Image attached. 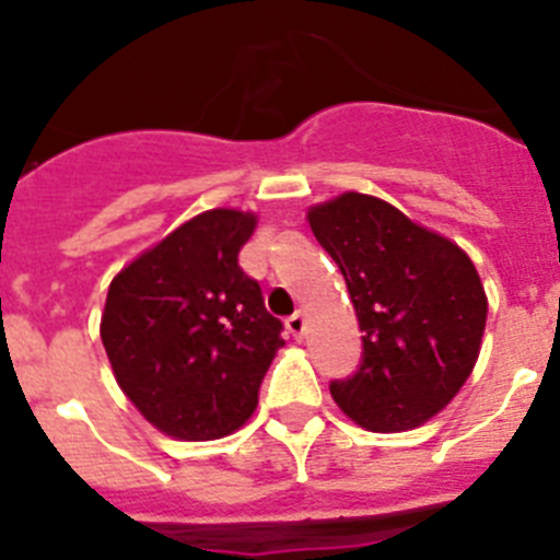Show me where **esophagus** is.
Masks as SVG:
<instances>
[{
    "label": "esophagus",
    "mask_w": 560,
    "mask_h": 560,
    "mask_svg": "<svg viewBox=\"0 0 560 560\" xmlns=\"http://www.w3.org/2000/svg\"><path fill=\"white\" fill-rule=\"evenodd\" d=\"M289 330H291V336H296V339H303L305 336V314L303 311H296L294 316H289Z\"/></svg>",
    "instance_id": "34e87169"
}]
</instances>
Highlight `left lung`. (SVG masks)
Returning a JSON list of instances; mask_svg holds the SVG:
<instances>
[{
	"mask_svg": "<svg viewBox=\"0 0 560 560\" xmlns=\"http://www.w3.org/2000/svg\"><path fill=\"white\" fill-rule=\"evenodd\" d=\"M305 219L339 266L364 334L353 378L330 384L336 407L368 432L423 427L479 359L488 296L477 266L452 237L368 192H339Z\"/></svg>",
	"mask_w": 560,
	"mask_h": 560,
	"instance_id": "1",
	"label": "left lung"
}]
</instances>
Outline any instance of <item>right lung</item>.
<instances>
[{"label":"right lung","mask_w":560,"mask_h":560,"mask_svg":"<svg viewBox=\"0 0 560 560\" xmlns=\"http://www.w3.org/2000/svg\"><path fill=\"white\" fill-rule=\"evenodd\" d=\"M257 212L215 207L167 232L108 285L101 339L117 387L173 440H219L241 429L280 339L237 252Z\"/></svg>","instance_id":"add662e5"}]
</instances>
